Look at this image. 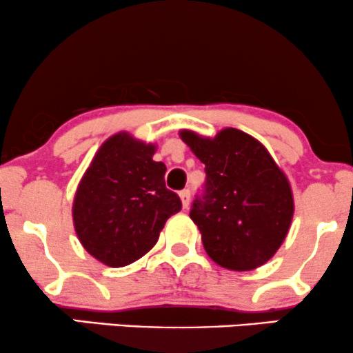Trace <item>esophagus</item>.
<instances>
[{"label":"esophagus","mask_w":353,"mask_h":353,"mask_svg":"<svg viewBox=\"0 0 353 353\" xmlns=\"http://www.w3.org/2000/svg\"><path fill=\"white\" fill-rule=\"evenodd\" d=\"M179 197H181V202H182V207L184 208H187L190 205V190L189 189H184L179 194Z\"/></svg>","instance_id":"esophagus-1"}]
</instances>
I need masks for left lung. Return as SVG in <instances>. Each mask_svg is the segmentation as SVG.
Wrapping results in <instances>:
<instances>
[{
  "label": "left lung",
  "mask_w": 353,
  "mask_h": 353,
  "mask_svg": "<svg viewBox=\"0 0 353 353\" xmlns=\"http://www.w3.org/2000/svg\"><path fill=\"white\" fill-rule=\"evenodd\" d=\"M181 138L205 164L203 194L190 218L210 259L238 272L264 265L292 225L287 176L261 141L238 128H223L215 138L182 130Z\"/></svg>",
  "instance_id": "left-lung-1"
}]
</instances>
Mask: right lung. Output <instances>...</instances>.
<instances>
[{"label": "right lung", "mask_w": 353, "mask_h": 353, "mask_svg": "<svg viewBox=\"0 0 353 353\" xmlns=\"http://www.w3.org/2000/svg\"><path fill=\"white\" fill-rule=\"evenodd\" d=\"M156 146L120 132L97 150L79 182L73 223L79 243L109 267L143 257L159 238L168 218L182 208L166 189V166L154 161Z\"/></svg>", "instance_id": "1"}]
</instances>
